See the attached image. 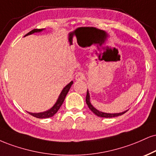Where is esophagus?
Wrapping results in <instances>:
<instances>
[{"label": "esophagus", "instance_id": "34e87169", "mask_svg": "<svg viewBox=\"0 0 156 156\" xmlns=\"http://www.w3.org/2000/svg\"><path fill=\"white\" fill-rule=\"evenodd\" d=\"M84 78H85V76H84L83 73H78V74H76V80H78V81H79V80H83Z\"/></svg>", "mask_w": 156, "mask_h": 156}]
</instances>
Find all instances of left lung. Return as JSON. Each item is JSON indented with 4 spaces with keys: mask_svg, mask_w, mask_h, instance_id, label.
Returning <instances> with one entry per match:
<instances>
[{
    "mask_svg": "<svg viewBox=\"0 0 156 156\" xmlns=\"http://www.w3.org/2000/svg\"><path fill=\"white\" fill-rule=\"evenodd\" d=\"M86 104H87L88 107L90 110L92 111L95 115H97L99 117H102V118H113V117H117V116L121 115L123 114H124L126 112H127V110L126 111H123L122 112H119V113H107V112H103L101 111H99L98 110H97L94 107H93L92 105H91V102H90V95H89V91L87 90V94H86Z\"/></svg>",
    "mask_w": 156,
    "mask_h": 156,
    "instance_id": "1",
    "label": "left lung"
}]
</instances>
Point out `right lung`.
Returning a JSON list of instances; mask_svg holds the SVG:
<instances>
[{
  "label": "right lung",
  "mask_w": 156,
  "mask_h": 156,
  "mask_svg": "<svg viewBox=\"0 0 156 156\" xmlns=\"http://www.w3.org/2000/svg\"><path fill=\"white\" fill-rule=\"evenodd\" d=\"M44 30V29H34L33 30H31L30 32H29L27 34H26L25 36L33 34V33H40V32L43 31ZM73 81H71L70 83H69L65 88H64L62 91L61 93H60L59 96L58 97V99L57 100V102H56L55 104H54V105L51 108L49 109L48 110H46V111L43 112H37V113H33V112H27L29 114H30L31 115L37 118V119H47V118L52 117L54 114L57 113V112L59 110L60 107L62 106V105L64 100H65V97H66L67 93H68L69 90H70L71 86L73 85Z\"/></svg>",
  "instance_id": "right-lung-1"
}]
</instances>
